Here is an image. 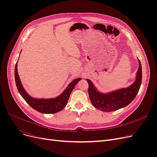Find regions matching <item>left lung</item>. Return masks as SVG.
I'll use <instances>...</instances> for the list:
<instances>
[{
    "label": "left lung",
    "instance_id": "1",
    "mask_svg": "<svg viewBox=\"0 0 157 157\" xmlns=\"http://www.w3.org/2000/svg\"><path fill=\"white\" fill-rule=\"evenodd\" d=\"M139 61V69L134 82L127 88L102 93L98 90L92 81L86 79L88 83V95L92 105L103 112H113L128 105L135 98L142 83V65Z\"/></svg>",
    "mask_w": 157,
    "mask_h": 157
}]
</instances>
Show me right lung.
I'll return each instance as SVG.
<instances>
[{
	"instance_id": "right-lung-1",
	"label": "right lung",
	"mask_w": 157,
	"mask_h": 157,
	"mask_svg": "<svg viewBox=\"0 0 157 157\" xmlns=\"http://www.w3.org/2000/svg\"><path fill=\"white\" fill-rule=\"evenodd\" d=\"M15 78L18 91L24 99L33 109L42 113H54L62 110L67 105L68 100L69 99L70 95L74 88L81 79L80 78L74 79L67 86L65 90L56 98L38 99L31 97L24 88L17 71V62L15 65Z\"/></svg>"
}]
</instances>
